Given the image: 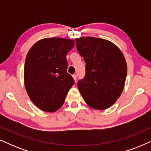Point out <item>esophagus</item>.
<instances>
[{"mask_svg": "<svg viewBox=\"0 0 151 151\" xmlns=\"http://www.w3.org/2000/svg\"><path fill=\"white\" fill-rule=\"evenodd\" d=\"M73 78L74 80H75V81L76 82V80H77V76H76V75H73Z\"/></svg>", "mask_w": 151, "mask_h": 151, "instance_id": "esophagus-1", "label": "esophagus"}]
</instances>
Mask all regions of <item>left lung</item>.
I'll return each instance as SVG.
<instances>
[{
	"instance_id": "1",
	"label": "left lung",
	"mask_w": 151,
	"mask_h": 151,
	"mask_svg": "<svg viewBox=\"0 0 151 151\" xmlns=\"http://www.w3.org/2000/svg\"><path fill=\"white\" fill-rule=\"evenodd\" d=\"M76 42L86 63L85 76L78 83L80 93L92 109H108L124 87L127 74L124 56L116 45L104 39L81 37Z\"/></svg>"
}]
</instances>
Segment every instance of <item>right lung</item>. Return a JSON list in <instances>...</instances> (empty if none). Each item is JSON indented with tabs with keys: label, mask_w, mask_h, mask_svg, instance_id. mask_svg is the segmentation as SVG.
Segmentation results:
<instances>
[{
	"label": "right lung",
	"mask_w": 151,
	"mask_h": 151,
	"mask_svg": "<svg viewBox=\"0 0 151 151\" xmlns=\"http://www.w3.org/2000/svg\"><path fill=\"white\" fill-rule=\"evenodd\" d=\"M75 44L73 40L47 38L38 40L26 56L24 83L33 103L46 112H55L63 106L74 84L67 72V55Z\"/></svg>",
	"instance_id": "1"
}]
</instances>
